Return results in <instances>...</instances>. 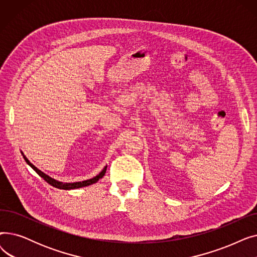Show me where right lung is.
<instances>
[{"label": "right lung", "instance_id": "add662e5", "mask_svg": "<svg viewBox=\"0 0 257 257\" xmlns=\"http://www.w3.org/2000/svg\"><path fill=\"white\" fill-rule=\"evenodd\" d=\"M22 154H23V157H24V159L26 160V163L28 164L38 175L42 178H44V180H46L49 184H51L52 186H54V187H56V188H60V190H75V188H80V187H83V186H87V185H90V184H93V183H96V182H98L99 181V179H101L104 175H105V173H106V169H107V166L106 167H104V169L100 172V174H98L97 176H94L93 178H91V179H87V180H84V181H79V182H72V183H64V182H61V181H58V180H55L54 178H52V177H50V176H48L47 174H45L44 172H42L40 170H38L34 165H32L30 161L28 160V158H27L25 155H24V153L22 152Z\"/></svg>", "mask_w": 257, "mask_h": 257}]
</instances>
